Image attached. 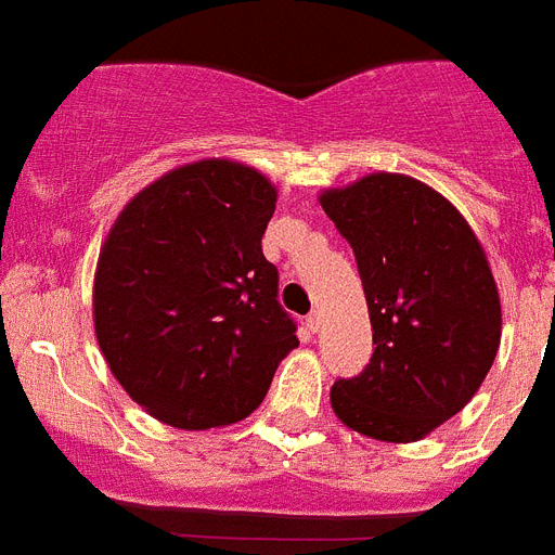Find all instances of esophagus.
Instances as JSON below:
<instances>
[{
    "label": "esophagus",
    "instance_id": "34e87169",
    "mask_svg": "<svg viewBox=\"0 0 555 555\" xmlns=\"http://www.w3.org/2000/svg\"><path fill=\"white\" fill-rule=\"evenodd\" d=\"M305 327L310 330V333H319V327H321V313H310L305 319Z\"/></svg>",
    "mask_w": 555,
    "mask_h": 555
}]
</instances>
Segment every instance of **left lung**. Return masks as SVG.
<instances>
[{
    "instance_id": "1",
    "label": "left lung",
    "mask_w": 555,
    "mask_h": 555,
    "mask_svg": "<svg viewBox=\"0 0 555 555\" xmlns=\"http://www.w3.org/2000/svg\"><path fill=\"white\" fill-rule=\"evenodd\" d=\"M321 208L356 254L375 344L330 403L361 435L421 440L474 398L500 349L486 250L463 214L412 177L370 175L324 191Z\"/></svg>"
}]
</instances>
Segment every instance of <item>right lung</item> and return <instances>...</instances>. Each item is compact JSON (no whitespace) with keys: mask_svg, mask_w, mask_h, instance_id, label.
<instances>
[{"mask_svg":"<svg viewBox=\"0 0 555 555\" xmlns=\"http://www.w3.org/2000/svg\"><path fill=\"white\" fill-rule=\"evenodd\" d=\"M276 189L231 160L163 175L120 211L95 273V335L134 403L177 428L248 417L299 347L262 254Z\"/></svg>","mask_w":555,"mask_h":555,"instance_id":"right-lung-1","label":"right lung"}]
</instances>
